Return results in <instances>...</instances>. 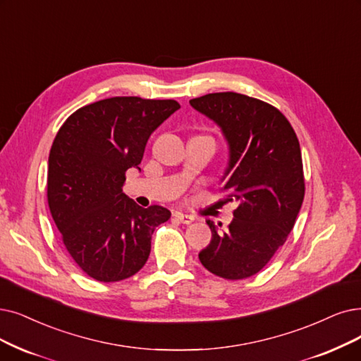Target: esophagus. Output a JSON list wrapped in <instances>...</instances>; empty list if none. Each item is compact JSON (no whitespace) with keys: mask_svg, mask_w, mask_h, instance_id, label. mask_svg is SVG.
Returning a JSON list of instances; mask_svg holds the SVG:
<instances>
[{"mask_svg":"<svg viewBox=\"0 0 361 361\" xmlns=\"http://www.w3.org/2000/svg\"><path fill=\"white\" fill-rule=\"evenodd\" d=\"M175 218L179 221V222H182V224H191L192 221H194V218L192 216H190V214H183V213H180V212H178L176 214H175Z\"/></svg>","mask_w":361,"mask_h":361,"instance_id":"obj_1","label":"esophagus"}]
</instances>
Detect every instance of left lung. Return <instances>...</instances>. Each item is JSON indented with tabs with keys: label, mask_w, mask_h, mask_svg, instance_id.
<instances>
[{
	"label": "left lung",
	"mask_w": 361,
	"mask_h": 361,
	"mask_svg": "<svg viewBox=\"0 0 361 361\" xmlns=\"http://www.w3.org/2000/svg\"><path fill=\"white\" fill-rule=\"evenodd\" d=\"M190 104L221 128L228 143L221 182L238 203L226 231L207 221L212 240L200 262L222 279H247L283 246L304 201L299 140L284 115L259 99L224 92Z\"/></svg>",
	"instance_id": "1"
}]
</instances>
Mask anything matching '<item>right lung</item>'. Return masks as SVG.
Returning <instances> with one entry per match:
<instances>
[{
  "instance_id": "right-lung-1",
  "label": "right lung",
  "mask_w": 361,
  "mask_h": 361,
  "mask_svg": "<svg viewBox=\"0 0 361 361\" xmlns=\"http://www.w3.org/2000/svg\"><path fill=\"white\" fill-rule=\"evenodd\" d=\"M179 108L171 99H104L69 115L54 137L50 213L71 257L97 281L135 276L148 261L155 228L170 219L161 206H137L123 186L128 169L140 170L152 132Z\"/></svg>"
}]
</instances>
